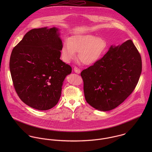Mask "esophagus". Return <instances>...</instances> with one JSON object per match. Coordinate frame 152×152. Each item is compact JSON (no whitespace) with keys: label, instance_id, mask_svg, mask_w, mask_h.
<instances>
[{"label":"esophagus","instance_id":"1","mask_svg":"<svg viewBox=\"0 0 152 152\" xmlns=\"http://www.w3.org/2000/svg\"><path fill=\"white\" fill-rule=\"evenodd\" d=\"M74 72H75V73H77V74H80V73H81V70H80L78 68H77V66H75V67H74Z\"/></svg>","mask_w":152,"mask_h":152}]
</instances>
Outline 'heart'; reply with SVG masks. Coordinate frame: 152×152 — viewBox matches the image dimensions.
<instances>
[{
    "label": "heart",
    "instance_id": "b5f03b06",
    "mask_svg": "<svg viewBox=\"0 0 152 152\" xmlns=\"http://www.w3.org/2000/svg\"><path fill=\"white\" fill-rule=\"evenodd\" d=\"M107 47V42L103 37L93 34H80L70 37L63 45L61 56L65 62H69L79 53L78 58L83 64L92 65L97 62Z\"/></svg>",
    "mask_w": 152,
    "mask_h": 152
}]
</instances>
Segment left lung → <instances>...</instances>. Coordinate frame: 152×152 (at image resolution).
Wrapping results in <instances>:
<instances>
[{
	"mask_svg": "<svg viewBox=\"0 0 152 152\" xmlns=\"http://www.w3.org/2000/svg\"><path fill=\"white\" fill-rule=\"evenodd\" d=\"M142 66L140 55L131 40L111 45L101 59L81 73L87 103L101 111L116 108L134 89Z\"/></svg>",
	"mask_w": 152,
	"mask_h": 152,
	"instance_id": "1",
	"label": "left lung"
}]
</instances>
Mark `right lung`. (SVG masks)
<instances>
[{"label": "right lung", "mask_w": 152, "mask_h": 152, "mask_svg": "<svg viewBox=\"0 0 152 152\" xmlns=\"http://www.w3.org/2000/svg\"><path fill=\"white\" fill-rule=\"evenodd\" d=\"M55 27L28 31L12 50L9 67L15 89L22 101L45 110L58 103L71 67L60 60L63 47Z\"/></svg>", "instance_id": "obj_1"}]
</instances>
